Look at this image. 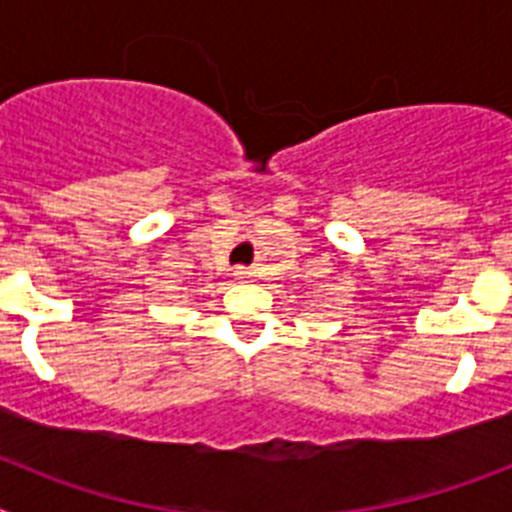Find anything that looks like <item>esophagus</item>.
Returning <instances> with one entry per match:
<instances>
[{
  "label": "esophagus",
  "mask_w": 512,
  "mask_h": 512,
  "mask_svg": "<svg viewBox=\"0 0 512 512\" xmlns=\"http://www.w3.org/2000/svg\"><path fill=\"white\" fill-rule=\"evenodd\" d=\"M251 277H253L251 271L243 269V266H238V269L233 271V279H235V282H248V279H251Z\"/></svg>",
  "instance_id": "esophagus-1"
}]
</instances>
